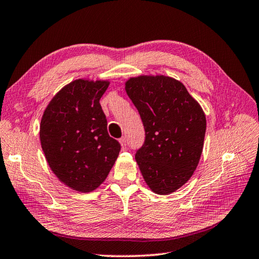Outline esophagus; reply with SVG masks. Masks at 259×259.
I'll use <instances>...</instances> for the list:
<instances>
[{"instance_id":"34e87169","label":"esophagus","mask_w":259,"mask_h":259,"mask_svg":"<svg viewBox=\"0 0 259 259\" xmlns=\"http://www.w3.org/2000/svg\"><path fill=\"white\" fill-rule=\"evenodd\" d=\"M120 144H121V147H122V149H125L127 148V139H125V137H122V138H120Z\"/></svg>"}]
</instances>
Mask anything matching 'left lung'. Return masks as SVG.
<instances>
[{
    "label": "left lung",
    "instance_id": "obj_1",
    "mask_svg": "<svg viewBox=\"0 0 259 259\" xmlns=\"http://www.w3.org/2000/svg\"><path fill=\"white\" fill-rule=\"evenodd\" d=\"M125 92L145 131L136 153L144 181L158 195L174 193L187 183L200 160L204 112L183 83L169 76L131 77Z\"/></svg>",
    "mask_w": 259,
    "mask_h": 259
}]
</instances>
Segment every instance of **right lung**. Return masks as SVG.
<instances>
[{
    "mask_svg": "<svg viewBox=\"0 0 259 259\" xmlns=\"http://www.w3.org/2000/svg\"><path fill=\"white\" fill-rule=\"evenodd\" d=\"M107 81L75 79L58 93L40 123L41 148L51 170L72 189H96L115 164L120 143L108 135L99 99Z\"/></svg>",
    "mask_w": 259,
    "mask_h": 259,
    "instance_id": "obj_1",
    "label": "right lung"
}]
</instances>
